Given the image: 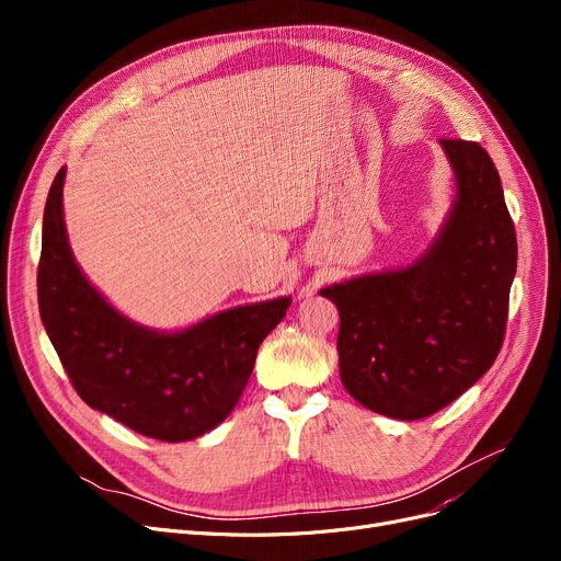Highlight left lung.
Returning <instances> with one entry per match:
<instances>
[{
  "label": "left lung",
  "instance_id": "1",
  "mask_svg": "<svg viewBox=\"0 0 561 561\" xmlns=\"http://www.w3.org/2000/svg\"><path fill=\"white\" fill-rule=\"evenodd\" d=\"M457 199L430 250L407 268L332 284L347 393L398 421L436 414L493 366L516 275V231L484 147L444 138Z\"/></svg>",
  "mask_w": 561,
  "mask_h": 561
}]
</instances>
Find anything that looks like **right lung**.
Masks as SVG:
<instances>
[{
    "instance_id": "right-lung-1",
    "label": "right lung",
    "mask_w": 561,
    "mask_h": 561,
    "mask_svg": "<svg viewBox=\"0 0 561 561\" xmlns=\"http://www.w3.org/2000/svg\"><path fill=\"white\" fill-rule=\"evenodd\" d=\"M64 182L66 168L45 202L38 307L75 391L88 407L168 444L211 432L239 402L256 350L290 298L220 311L172 334L138 325L79 271L64 220Z\"/></svg>"
}]
</instances>
